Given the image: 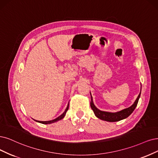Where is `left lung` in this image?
<instances>
[{"label": "left lung", "mask_w": 158, "mask_h": 158, "mask_svg": "<svg viewBox=\"0 0 158 158\" xmlns=\"http://www.w3.org/2000/svg\"><path fill=\"white\" fill-rule=\"evenodd\" d=\"M90 96H91V101H90V107L94 111L96 117L100 118L101 120L107 121V122H117L120 121L121 120H123L124 118H126L128 117L132 113L134 110H135V107L137 106V103L139 102V99L141 96V92H140V94H139L138 97L137 98L136 100L134 102V103L130 107L124 109L123 110H120V111L116 112V113H110V112H106V111H102L100 109H98L95 106L94 103H93L92 97L91 96L90 93Z\"/></svg>", "instance_id": "8db88e82"}]
</instances>
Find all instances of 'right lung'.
Masks as SVG:
<instances>
[{
  "instance_id": "obj_1",
  "label": "right lung",
  "mask_w": 158,
  "mask_h": 158,
  "mask_svg": "<svg viewBox=\"0 0 158 158\" xmlns=\"http://www.w3.org/2000/svg\"><path fill=\"white\" fill-rule=\"evenodd\" d=\"M68 108H69V103L68 105V106L65 110V111H64L60 116H58V117H57L56 118L54 119V120H49V121H38V120H34L36 122H40V123H42V124H52V123H54V122H56L58 120H60L61 119H62L64 116H65L66 115V113L67 112V110H68Z\"/></svg>"
}]
</instances>
